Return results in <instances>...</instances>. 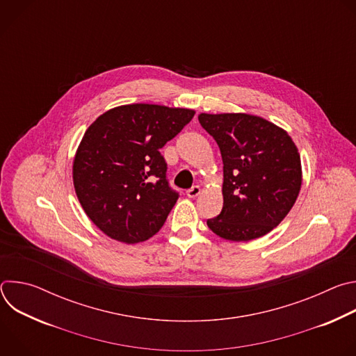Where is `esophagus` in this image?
Masks as SVG:
<instances>
[{
	"instance_id": "obj_1",
	"label": "esophagus",
	"mask_w": 356,
	"mask_h": 356,
	"mask_svg": "<svg viewBox=\"0 0 356 356\" xmlns=\"http://www.w3.org/2000/svg\"><path fill=\"white\" fill-rule=\"evenodd\" d=\"M200 191H201V188H200V186H193L190 190H187V197L188 198H195L198 194H200Z\"/></svg>"
}]
</instances>
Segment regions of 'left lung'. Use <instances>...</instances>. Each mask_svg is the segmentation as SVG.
Instances as JSON below:
<instances>
[{
	"label": "left lung",
	"mask_w": 356,
	"mask_h": 356,
	"mask_svg": "<svg viewBox=\"0 0 356 356\" xmlns=\"http://www.w3.org/2000/svg\"><path fill=\"white\" fill-rule=\"evenodd\" d=\"M217 142L222 163L224 206L207 220L218 236L246 242L261 238L289 214L301 188L298 149L273 122L243 113L198 115Z\"/></svg>",
	"instance_id": "obj_1"
}]
</instances>
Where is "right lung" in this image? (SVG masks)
<instances>
[{
  "label": "right lung",
  "mask_w": 356,
  "mask_h": 356,
  "mask_svg": "<svg viewBox=\"0 0 356 356\" xmlns=\"http://www.w3.org/2000/svg\"><path fill=\"white\" fill-rule=\"evenodd\" d=\"M190 108L127 104L99 115L73 161V184L87 217L111 239L138 243L165 224L179 194L161 155L194 117Z\"/></svg>",
  "instance_id": "obj_1"
}]
</instances>
